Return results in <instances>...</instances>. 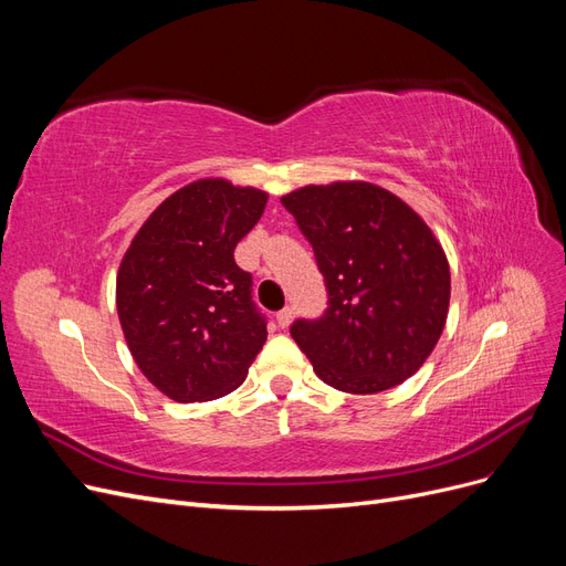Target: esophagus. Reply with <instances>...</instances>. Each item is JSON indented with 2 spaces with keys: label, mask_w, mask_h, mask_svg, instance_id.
Returning a JSON list of instances; mask_svg holds the SVG:
<instances>
[{
  "label": "esophagus",
  "mask_w": 566,
  "mask_h": 566,
  "mask_svg": "<svg viewBox=\"0 0 566 566\" xmlns=\"http://www.w3.org/2000/svg\"><path fill=\"white\" fill-rule=\"evenodd\" d=\"M276 321H279L281 328H287V325L293 323V310H290V306H285V310H281V312L276 314Z\"/></svg>",
  "instance_id": "34e87169"
}]
</instances>
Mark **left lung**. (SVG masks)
Masks as SVG:
<instances>
[{"label":"left lung","instance_id":"8db88e82","mask_svg":"<svg viewBox=\"0 0 566 566\" xmlns=\"http://www.w3.org/2000/svg\"><path fill=\"white\" fill-rule=\"evenodd\" d=\"M281 202L328 287L325 314L290 328L314 373L347 394H378L416 375L451 302L447 252L424 219L370 181L310 184Z\"/></svg>","mask_w":566,"mask_h":566}]
</instances>
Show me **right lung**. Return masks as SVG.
Wrapping results in <instances>:
<instances>
[{
	"instance_id": "add662e5",
	"label": "right lung",
	"mask_w": 566,
	"mask_h": 566,
	"mask_svg": "<svg viewBox=\"0 0 566 566\" xmlns=\"http://www.w3.org/2000/svg\"><path fill=\"white\" fill-rule=\"evenodd\" d=\"M266 200L262 188L196 179L150 212L119 262L115 302L127 347L146 380L172 401L227 397L264 347L252 276L233 250Z\"/></svg>"
}]
</instances>
